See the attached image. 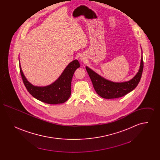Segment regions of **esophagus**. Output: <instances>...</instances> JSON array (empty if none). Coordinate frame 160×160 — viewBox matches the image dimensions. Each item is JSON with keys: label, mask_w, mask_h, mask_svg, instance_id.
<instances>
[{"label": "esophagus", "mask_w": 160, "mask_h": 160, "mask_svg": "<svg viewBox=\"0 0 160 160\" xmlns=\"http://www.w3.org/2000/svg\"><path fill=\"white\" fill-rule=\"evenodd\" d=\"M80 59H82H82H83V58H80Z\"/></svg>", "instance_id": "34e87169"}]
</instances>
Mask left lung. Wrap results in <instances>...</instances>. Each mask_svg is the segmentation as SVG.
I'll return each mask as SVG.
<instances>
[{
	"mask_svg": "<svg viewBox=\"0 0 160 160\" xmlns=\"http://www.w3.org/2000/svg\"><path fill=\"white\" fill-rule=\"evenodd\" d=\"M86 69L91 78L94 89L100 97L106 99L120 98L137 87L142 77L143 69V56H142L140 67L137 74L131 80L125 82L114 83L110 82L100 76L88 67H86Z\"/></svg>",
	"mask_w": 160,
	"mask_h": 160,
	"instance_id": "1",
	"label": "left lung"
}]
</instances>
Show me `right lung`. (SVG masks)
I'll return each instance as SVG.
<instances>
[{"label":"right lung","instance_id":"obj_1","mask_svg":"<svg viewBox=\"0 0 160 160\" xmlns=\"http://www.w3.org/2000/svg\"><path fill=\"white\" fill-rule=\"evenodd\" d=\"M20 65V71L28 91L32 97L43 102L49 104H58L63 103L68 99L71 93V80L77 69L80 67L77 60L71 62L65 69L61 76L53 83L44 87L33 86L30 83L23 74Z\"/></svg>","mask_w":160,"mask_h":160}]
</instances>
